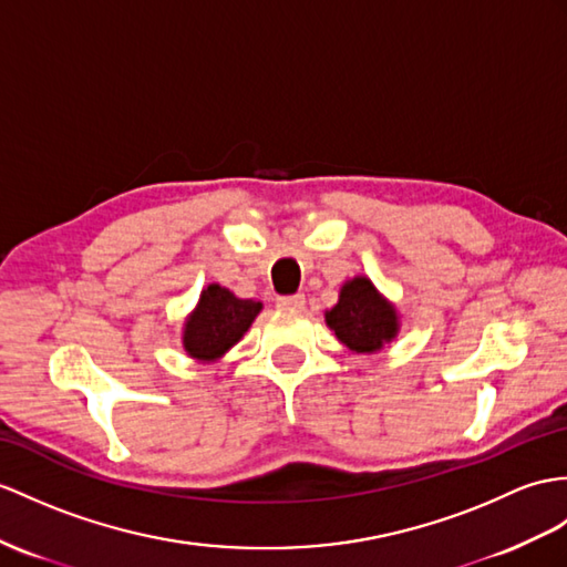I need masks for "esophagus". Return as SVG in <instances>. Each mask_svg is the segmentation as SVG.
I'll list each match as a JSON object with an SVG mask.
<instances>
[{
  "instance_id": "1",
  "label": "esophagus",
  "mask_w": 567,
  "mask_h": 567,
  "mask_svg": "<svg viewBox=\"0 0 567 567\" xmlns=\"http://www.w3.org/2000/svg\"><path fill=\"white\" fill-rule=\"evenodd\" d=\"M276 306L281 310H302L306 308V296L296 293V296H279L276 298Z\"/></svg>"
}]
</instances>
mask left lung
Wrapping results in <instances>:
<instances>
[{"mask_svg": "<svg viewBox=\"0 0 567 567\" xmlns=\"http://www.w3.org/2000/svg\"><path fill=\"white\" fill-rule=\"evenodd\" d=\"M324 317L337 339L358 353L380 351L396 334L394 308L382 300L365 276L343 286L339 302Z\"/></svg>", "mask_w": 567, "mask_h": 567, "instance_id": "8db88e82", "label": "left lung"}]
</instances>
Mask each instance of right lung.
Wrapping results in <instances>:
<instances>
[{
  "instance_id": "obj_1",
  "label": "right lung",
  "mask_w": 567,
  "mask_h": 567,
  "mask_svg": "<svg viewBox=\"0 0 567 567\" xmlns=\"http://www.w3.org/2000/svg\"><path fill=\"white\" fill-rule=\"evenodd\" d=\"M261 302L240 300L228 288L212 284L199 298L197 310L185 322V351L197 361H214L250 329Z\"/></svg>"
}]
</instances>
